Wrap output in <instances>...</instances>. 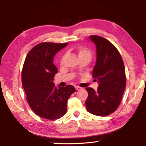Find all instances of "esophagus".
<instances>
[{
	"mask_svg": "<svg viewBox=\"0 0 146 146\" xmlns=\"http://www.w3.org/2000/svg\"><path fill=\"white\" fill-rule=\"evenodd\" d=\"M75 89H76V90H81V89H82V88H80V86H75Z\"/></svg>",
	"mask_w": 146,
	"mask_h": 146,
	"instance_id": "esophagus-1",
	"label": "esophagus"
}]
</instances>
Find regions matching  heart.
<instances>
[{"label":"heart","mask_w":146,"mask_h":146,"mask_svg":"<svg viewBox=\"0 0 146 146\" xmlns=\"http://www.w3.org/2000/svg\"><path fill=\"white\" fill-rule=\"evenodd\" d=\"M77 53L79 58H91V56H92V53H91V51L90 49H88L87 48H85V47H79L77 49ZM64 57H65V55L62 56L60 60V64L61 65L63 63Z\"/></svg>","instance_id":"heart-1"}]
</instances>
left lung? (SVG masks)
Wrapping results in <instances>:
<instances>
[{
	"mask_svg": "<svg viewBox=\"0 0 146 146\" xmlns=\"http://www.w3.org/2000/svg\"><path fill=\"white\" fill-rule=\"evenodd\" d=\"M90 38L96 45L97 62L93 77L98 83L97 91L87 88V111L91 114L106 117L119 106L126 86L125 67L116 47L107 39L97 35Z\"/></svg>",
	"mask_w": 146,
	"mask_h": 146,
	"instance_id": "8db88e82",
	"label": "left lung"
}]
</instances>
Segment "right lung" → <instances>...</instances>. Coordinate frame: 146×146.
Segmentation results:
<instances>
[{
	"label": "right lung",
	"mask_w": 146,
	"mask_h": 146,
	"mask_svg": "<svg viewBox=\"0 0 146 146\" xmlns=\"http://www.w3.org/2000/svg\"><path fill=\"white\" fill-rule=\"evenodd\" d=\"M68 43L42 42L27 55L22 71V84L33 111L48 120L60 118L67 111L68 100L75 92L72 85L55 87L54 76L58 70L53 64L55 54Z\"/></svg>",
	"instance_id": "1"
}]
</instances>
